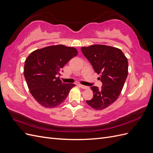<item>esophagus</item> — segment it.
I'll use <instances>...</instances> for the list:
<instances>
[{"instance_id":"esophagus-1","label":"esophagus","mask_w":153,"mask_h":153,"mask_svg":"<svg viewBox=\"0 0 153 153\" xmlns=\"http://www.w3.org/2000/svg\"><path fill=\"white\" fill-rule=\"evenodd\" d=\"M79 85L82 88V89H88V87H87L85 85H81V84H80Z\"/></svg>"}]
</instances>
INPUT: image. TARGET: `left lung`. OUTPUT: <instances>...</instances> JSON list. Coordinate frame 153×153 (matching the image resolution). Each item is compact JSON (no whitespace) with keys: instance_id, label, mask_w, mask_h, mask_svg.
I'll use <instances>...</instances> for the list:
<instances>
[{"instance_id":"8db88e82","label":"left lung","mask_w":153,"mask_h":153,"mask_svg":"<svg viewBox=\"0 0 153 153\" xmlns=\"http://www.w3.org/2000/svg\"><path fill=\"white\" fill-rule=\"evenodd\" d=\"M88 59L102 82L101 89L92 86L93 98L86 103L96 110H103L114 103L121 94L128 73V62L122 51L103 45H93L82 47Z\"/></svg>"}]
</instances>
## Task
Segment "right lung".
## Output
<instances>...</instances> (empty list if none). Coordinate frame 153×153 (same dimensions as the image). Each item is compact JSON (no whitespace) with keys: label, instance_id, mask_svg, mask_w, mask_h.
I'll return each mask as SVG.
<instances>
[{"label":"right lung","instance_id":"add662e5","mask_svg":"<svg viewBox=\"0 0 153 153\" xmlns=\"http://www.w3.org/2000/svg\"><path fill=\"white\" fill-rule=\"evenodd\" d=\"M77 53L75 48L58 45L36 50L27 57L24 76L30 94L39 104L54 108L65 100L75 85L64 84L58 76Z\"/></svg>","mask_w":153,"mask_h":153}]
</instances>
